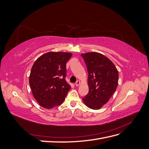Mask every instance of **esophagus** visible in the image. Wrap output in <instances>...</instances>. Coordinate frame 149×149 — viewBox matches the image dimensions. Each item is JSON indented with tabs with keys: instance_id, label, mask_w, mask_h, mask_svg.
<instances>
[{
	"instance_id": "34e87169",
	"label": "esophagus",
	"mask_w": 149,
	"mask_h": 149,
	"mask_svg": "<svg viewBox=\"0 0 149 149\" xmlns=\"http://www.w3.org/2000/svg\"><path fill=\"white\" fill-rule=\"evenodd\" d=\"M79 84H80V81L79 80H78V81H76V82L75 83V86H78Z\"/></svg>"
}]
</instances>
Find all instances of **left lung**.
I'll return each instance as SVG.
<instances>
[{"label": "left lung", "instance_id": "8db88e82", "mask_svg": "<svg viewBox=\"0 0 149 149\" xmlns=\"http://www.w3.org/2000/svg\"><path fill=\"white\" fill-rule=\"evenodd\" d=\"M87 67L89 92L83 97L84 104L93 109H99L109 101L118 87V71L109 58L101 53L82 54Z\"/></svg>", "mask_w": 149, "mask_h": 149}]
</instances>
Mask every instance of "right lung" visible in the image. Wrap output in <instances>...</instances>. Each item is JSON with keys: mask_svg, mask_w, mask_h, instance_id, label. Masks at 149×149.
<instances>
[{"mask_svg": "<svg viewBox=\"0 0 149 149\" xmlns=\"http://www.w3.org/2000/svg\"><path fill=\"white\" fill-rule=\"evenodd\" d=\"M72 54L48 52L31 68L29 83L33 97L42 107L52 109L63 102L71 86L66 81L67 61Z\"/></svg>", "mask_w": 149, "mask_h": 149, "instance_id": "1", "label": "right lung"}]
</instances>
